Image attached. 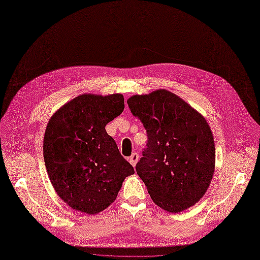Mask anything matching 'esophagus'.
Wrapping results in <instances>:
<instances>
[{"label": "esophagus", "mask_w": 260, "mask_h": 260, "mask_svg": "<svg viewBox=\"0 0 260 260\" xmlns=\"http://www.w3.org/2000/svg\"><path fill=\"white\" fill-rule=\"evenodd\" d=\"M139 160V154L138 153H136V152H134L131 156H129V158H128V161L133 165V166L135 167L136 166V164H137V161Z\"/></svg>", "instance_id": "esophagus-1"}]
</instances>
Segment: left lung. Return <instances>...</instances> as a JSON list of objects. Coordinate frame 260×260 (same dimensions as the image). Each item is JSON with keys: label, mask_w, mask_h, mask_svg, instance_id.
<instances>
[{"label": "left lung", "mask_w": 260, "mask_h": 260, "mask_svg": "<svg viewBox=\"0 0 260 260\" xmlns=\"http://www.w3.org/2000/svg\"><path fill=\"white\" fill-rule=\"evenodd\" d=\"M127 105L147 133V148L136 171L152 201L170 212L193 206L215 172V141L205 118L165 89L133 95Z\"/></svg>", "instance_id": "8db88e82"}]
</instances>
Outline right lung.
I'll return each instance as SVG.
<instances>
[{
    "label": "right lung",
    "mask_w": 260,
    "mask_h": 260,
    "mask_svg": "<svg viewBox=\"0 0 260 260\" xmlns=\"http://www.w3.org/2000/svg\"><path fill=\"white\" fill-rule=\"evenodd\" d=\"M123 110L122 94H82L49 120L43 139L46 171L59 197L78 211L93 215L106 209L135 173L105 128Z\"/></svg>",
    "instance_id": "right-lung-1"
}]
</instances>
